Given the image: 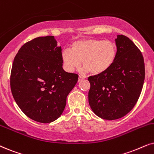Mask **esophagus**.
<instances>
[{"instance_id": "1", "label": "esophagus", "mask_w": 154, "mask_h": 154, "mask_svg": "<svg viewBox=\"0 0 154 154\" xmlns=\"http://www.w3.org/2000/svg\"><path fill=\"white\" fill-rule=\"evenodd\" d=\"M83 79H84V77H82V76H79V78H78V82H80L82 80H83Z\"/></svg>"}]
</instances>
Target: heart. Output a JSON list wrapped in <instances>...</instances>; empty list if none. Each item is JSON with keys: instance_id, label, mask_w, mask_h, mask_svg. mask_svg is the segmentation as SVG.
<instances>
[{"instance_id": "heart-1", "label": "heart", "mask_w": 154, "mask_h": 154, "mask_svg": "<svg viewBox=\"0 0 154 154\" xmlns=\"http://www.w3.org/2000/svg\"><path fill=\"white\" fill-rule=\"evenodd\" d=\"M117 48L112 40L85 39L74 42L70 49L62 52L65 69L72 72L81 67L93 75H100L108 70L115 62Z\"/></svg>"}]
</instances>
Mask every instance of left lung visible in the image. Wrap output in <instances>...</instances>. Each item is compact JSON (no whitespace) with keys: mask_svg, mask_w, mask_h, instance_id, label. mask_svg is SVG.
Returning <instances> with one entry per match:
<instances>
[{"mask_svg":"<svg viewBox=\"0 0 154 154\" xmlns=\"http://www.w3.org/2000/svg\"><path fill=\"white\" fill-rule=\"evenodd\" d=\"M117 54L114 63L105 72L91 76L89 104L96 115L114 120L127 114L137 104L145 79L143 55L129 38L115 39Z\"/></svg>","mask_w":154,"mask_h":154,"instance_id":"1","label":"left lung"}]
</instances>
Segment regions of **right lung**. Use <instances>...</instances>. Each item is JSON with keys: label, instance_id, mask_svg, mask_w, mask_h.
Instances as JSON below:
<instances>
[{"label": "right lung", "instance_id": "1", "mask_svg": "<svg viewBox=\"0 0 154 154\" xmlns=\"http://www.w3.org/2000/svg\"><path fill=\"white\" fill-rule=\"evenodd\" d=\"M61 47L54 36L38 37L20 48L11 73L13 97L31 119L50 123L61 116L78 75L63 68Z\"/></svg>", "mask_w": 154, "mask_h": 154}]
</instances>
